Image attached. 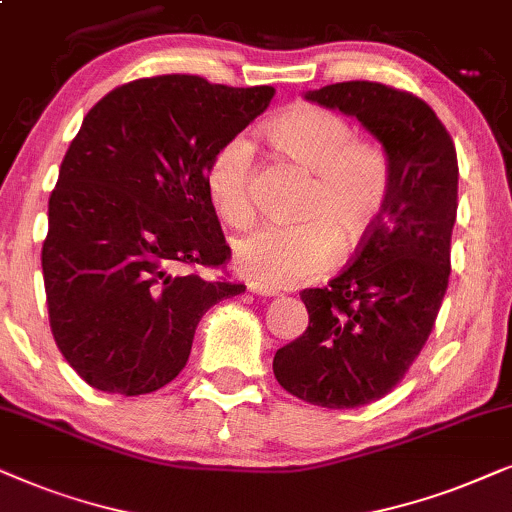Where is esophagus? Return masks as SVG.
<instances>
[{
	"mask_svg": "<svg viewBox=\"0 0 512 512\" xmlns=\"http://www.w3.org/2000/svg\"><path fill=\"white\" fill-rule=\"evenodd\" d=\"M248 290L252 292V295H260V297H274L276 292L271 288H264V285L260 283H248Z\"/></svg>",
	"mask_w": 512,
	"mask_h": 512,
	"instance_id": "esophagus-1",
	"label": "esophagus"
}]
</instances>
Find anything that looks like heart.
I'll return each instance as SVG.
<instances>
[{
	"label": "heart",
	"instance_id": "1",
	"mask_svg": "<svg viewBox=\"0 0 512 512\" xmlns=\"http://www.w3.org/2000/svg\"><path fill=\"white\" fill-rule=\"evenodd\" d=\"M271 145L313 173L299 224H262L234 243V264L264 288H292L323 274L337 255V237L358 241L377 222L388 194L386 156L358 142L330 109L297 105L267 126ZM255 149L234 135L210 159L206 192L217 213L243 224L252 213L250 177Z\"/></svg>",
	"mask_w": 512,
	"mask_h": 512
}]
</instances>
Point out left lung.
<instances>
[{
	"label": "left lung",
	"mask_w": 512,
	"mask_h": 512,
	"mask_svg": "<svg viewBox=\"0 0 512 512\" xmlns=\"http://www.w3.org/2000/svg\"><path fill=\"white\" fill-rule=\"evenodd\" d=\"M304 100L358 119L388 163L377 222L342 274L302 292L309 327L274 356L285 391L353 410L384 398L431 335L449 281L459 166L447 128L417 95L344 81Z\"/></svg>",
	"instance_id": "left-lung-1"
}]
</instances>
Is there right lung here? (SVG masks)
<instances>
[{"label": "right lung", "instance_id": "right-lung-1", "mask_svg": "<svg viewBox=\"0 0 512 512\" xmlns=\"http://www.w3.org/2000/svg\"><path fill=\"white\" fill-rule=\"evenodd\" d=\"M271 98V86L163 74L114 88L81 121L49 199L42 269L53 339L86 384L166 386L203 313L241 295L189 267L227 262L206 168Z\"/></svg>", "mask_w": 512, "mask_h": 512}]
</instances>
